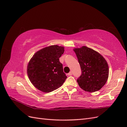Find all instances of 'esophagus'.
I'll use <instances>...</instances> for the list:
<instances>
[{
    "label": "esophagus",
    "mask_w": 127,
    "mask_h": 127,
    "mask_svg": "<svg viewBox=\"0 0 127 127\" xmlns=\"http://www.w3.org/2000/svg\"><path fill=\"white\" fill-rule=\"evenodd\" d=\"M67 75H68V76H71L72 75V73H71V71H70V72Z\"/></svg>",
    "instance_id": "obj_1"
}]
</instances>
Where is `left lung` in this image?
I'll use <instances>...</instances> for the list:
<instances>
[{
	"label": "left lung",
	"instance_id": "obj_1",
	"mask_svg": "<svg viewBox=\"0 0 127 127\" xmlns=\"http://www.w3.org/2000/svg\"><path fill=\"white\" fill-rule=\"evenodd\" d=\"M73 50L82 72L77 80L79 87L90 92L100 90L108 78L109 67L106 60L98 52L86 46L75 48Z\"/></svg>",
	"mask_w": 127,
	"mask_h": 127
}]
</instances>
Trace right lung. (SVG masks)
<instances>
[{"instance_id": "obj_1", "label": "right lung", "mask_w": 127, "mask_h": 127, "mask_svg": "<svg viewBox=\"0 0 127 127\" xmlns=\"http://www.w3.org/2000/svg\"><path fill=\"white\" fill-rule=\"evenodd\" d=\"M64 52V47L52 45L38 51L31 59L27 67V75L37 89L50 92L63 84L67 76L59 58Z\"/></svg>"}]
</instances>
